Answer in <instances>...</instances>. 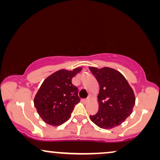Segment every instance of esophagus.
Returning <instances> with one entry per match:
<instances>
[{
	"instance_id": "1",
	"label": "esophagus",
	"mask_w": 160,
	"mask_h": 160,
	"mask_svg": "<svg viewBox=\"0 0 160 160\" xmlns=\"http://www.w3.org/2000/svg\"><path fill=\"white\" fill-rule=\"evenodd\" d=\"M88 101H89L88 98H87V99H83L82 100V102H88Z\"/></svg>"
}]
</instances>
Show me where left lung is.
Instances as JSON below:
<instances>
[{
	"label": "left lung",
	"instance_id": "left-lung-1",
	"mask_svg": "<svg viewBox=\"0 0 160 160\" xmlns=\"http://www.w3.org/2000/svg\"><path fill=\"white\" fill-rule=\"evenodd\" d=\"M100 85L98 95L99 109L89 116L91 121L102 129L119 126L131 114L135 102L132 89L124 76L117 70L89 67Z\"/></svg>",
	"mask_w": 160,
	"mask_h": 160
}]
</instances>
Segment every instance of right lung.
I'll use <instances>...</instances> for the list:
<instances>
[{
    "label": "right lung",
    "instance_id": "1",
    "mask_svg": "<svg viewBox=\"0 0 160 160\" xmlns=\"http://www.w3.org/2000/svg\"><path fill=\"white\" fill-rule=\"evenodd\" d=\"M60 70L46 78L34 98L37 112L46 123L59 126L71 118L74 106L80 101L78 88L72 78L82 71Z\"/></svg>",
    "mask_w": 160,
    "mask_h": 160
}]
</instances>
